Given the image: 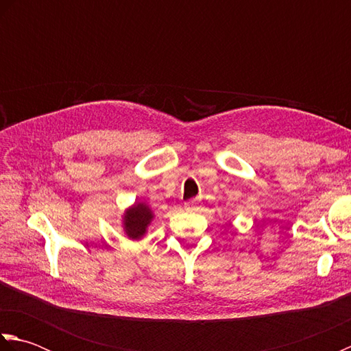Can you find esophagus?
<instances>
[{
	"instance_id": "esophagus-1",
	"label": "esophagus",
	"mask_w": 351,
	"mask_h": 351,
	"mask_svg": "<svg viewBox=\"0 0 351 351\" xmlns=\"http://www.w3.org/2000/svg\"><path fill=\"white\" fill-rule=\"evenodd\" d=\"M197 204H199V199H196V197H193V199H190V200H187V202L184 204V206L187 208V210H193V208H196L197 206Z\"/></svg>"
}]
</instances>
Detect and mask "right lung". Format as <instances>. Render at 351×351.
Instances as JSON below:
<instances>
[{
	"mask_svg": "<svg viewBox=\"0 0 351 351\" xmlns=\"http://www.w3.org/2000/svg\"><path fill=\"white\" fill-rule=\"evenodd\" d=\"M152 220V213L145 204H136L125 214V230L131 238H140Z\"/></svg>",
	"mask_w": 351,
	"mask_h": 351,
	"instance_id": "obj_1",
	"label": "right lung"
}]
</instances>
